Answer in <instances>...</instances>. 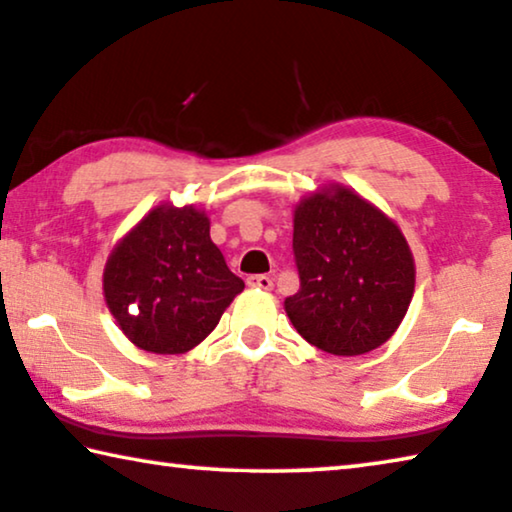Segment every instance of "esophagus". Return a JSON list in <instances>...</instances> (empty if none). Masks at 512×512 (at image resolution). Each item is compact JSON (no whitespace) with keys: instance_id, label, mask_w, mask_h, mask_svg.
<instances>
[{"instance_id":"esophagus-1","label":"esophagus","mask_w":512,"mask_h":512,"mask_svg":"<svg viewBox=\"0 0 512 512\" xmlns=\"http://www.w3.org/2000/svg\"><path fill=\"white\" fill-rule=\"evenodd\" d=\"M247 286L272 290V277H267V274H251V277H247Z\"/></svg>"}]
</instances>
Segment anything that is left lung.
Here are the masks:
<instances>
[{"mask_svg":"<svg viewBox=\"0 0 512 512\" xmlns=\"http://www.w3.org/2000/svg\"><path fill=\"white\" fill-rule=\"evenodd\" d=\"M293 251L300 290L286 297L293 327L338 357L380 348L414 295V258L398 224L343 185L295 208Z\"/></svg>","mask_w":512,"mask_h":512,"instance_id":"obj_1","label":"left lung"}]
</instances>
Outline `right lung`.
Masks as SVG:
<instances>
[{
  "label": "right lung",
  "instance_id": "1",
  "mask_svg": "<svg viewBox=\"0 0 512 512\" xmlns=\"http://www.w3.org/2000/svg\"><path fill=\"white\" fill-rule=\"evenodd\" d=\"M245 281L210 240V219L194 206L153 208L114 247L102 274L112 316L137 348L183 355L199 345Z\"/></svg>",
  "mask_w": 512,
  "mask_h": 512
}]
</instances>
